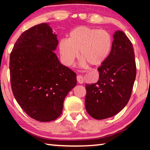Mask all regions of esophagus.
I'll use <instances>...</instances> for the list:
<instances>
[{
	"mask_svg": "<svg viewBox=\"0 0 150 150\" xmlns=\"http://www.w3.org/2000/svg\"><path fill=\"white\" fill-rule=\"evenodd\" d=\"M77 82L79 83L82 84L83 83V76L80 75H78L77 76Z\"/></svg>",
	"mask_w": 150,
	"mask_h": 150,
	"instance_id": "esophagus-1",
	"label": "esophagus"
}]
</instances>
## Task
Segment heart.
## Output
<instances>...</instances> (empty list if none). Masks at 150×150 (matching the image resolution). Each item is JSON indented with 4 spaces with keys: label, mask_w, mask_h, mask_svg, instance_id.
Returning <instances> with one entry per match:
<instances>
[{
    "label": "heart",
    "mask_w": 150,
    "mask_h": 150,
    "mask_svg": "<svg viewBox=\"0 0 150 150\" xmlns=\"http://www.w3.org/2000/svg\"><path fill=\"white\" fill-rule=\"evenodd\" d=\"M112 37L103 29L79 26L71 30L68 39H61L59 44L63 62L71 65L77 58L78 51L81 64L97 66L108 58L112 46Z\"/></svg>",
    "instance_id": "heart-1"
}]
</instances>
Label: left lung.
<instances>
[{
	"mask_svg": "<svg viewBox=\"0 0 150 150\" xmlns=\"http://www.w3.org/2000/svg\"><path fill=\"white\" fill-rule=\"evenodd\" d=\"M97 70L98 81L85 85V108L92 117L103 120L127 105L136 76L134 47L122 30L114 33L110 53Z\"/></svg>",
	"mask_w": 150,
	"mask_h": 150,
	"instance_id": "8db88e82",
	"label": "left lung"
}]
</instances>
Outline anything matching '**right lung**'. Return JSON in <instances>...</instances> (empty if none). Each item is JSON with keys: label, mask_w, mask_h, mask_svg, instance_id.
I'll use <instances>...</instances> for the list:
<instances>
[{"label": "right lung", "mask_w": 150, "mask_h": 150, "mask_svg": "<svg viewBox=\"0 0 150 150\" xmlns=\"http://www.w3.org/2000/svg\"><path fill=\"white\" fill-rule=\"evenodd\" d=\"M57 45L49 24L41 23L23 32L10 54L14 97L28 115L42 122L61 115L64 99L77 84L76 73L54 53Z\"/></svg>", "instance_id": "1"}]
</instances>
